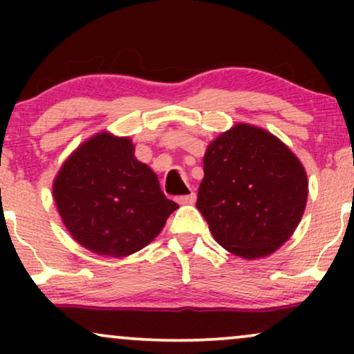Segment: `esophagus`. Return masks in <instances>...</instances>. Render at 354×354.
<instances>
[{
  "mask_svg": "<svg viewBox=\"0 0 354 354\" xmlns=\"http://www.w3.org/2000/svg\"><path fill=\"white\" fill-rule=\"evenodd\" d=\"M176 201L180 203V205H193V203L196 201V193H189V194H185V196H178Z\"/></svg>",
  "mask_w": 354,
  "mask_h": 354,
  "instance_id": "esophagus-1",
  "label": "esophagus"
}]
</instances>
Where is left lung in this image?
<instances>
[{
	"label": "left lung",
	"mask_w": 354,
	"mask_h": 354,
	"mask_svg": "<svg viewBox=\"0 0 354 354\" xmlns=\"http://www.w3.org/2000/svg\"><path fill=\"white\" fill-rule=\"evenodd\" d=\"M203 169L196 208L230 253L266 258L298 228L308 200L306 171L270 131L234 124L211 141Z\"/></svg>",
	"instance_id": "1"
}]
</instances>
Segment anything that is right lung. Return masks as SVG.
Segmentation results:
<instances>
[{
	"label": "right lung",
	"instance_id": "right-lung-1",
	"mask_svg": "<svg viewBox=\"0 0 354 354\" xmlns=\"http://www.w3.org/2000/svg\"><path fill=\"white\" fill-rule=\"evenodd\" d=\"M53 198L76 243L109 258L143 250L178 208L156 173L136 160L131 140L108 131L88 138L68 156L53 181Z\"/></svg>",
	"mask_w": 354,
	"mask_h": 354
}]
</instances>
